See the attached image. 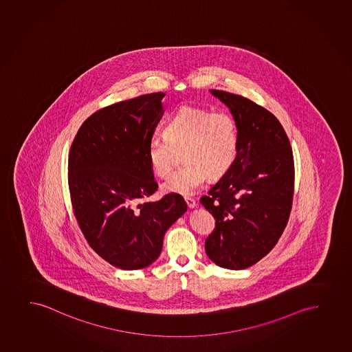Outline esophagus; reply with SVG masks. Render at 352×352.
Listing matches in <instances>:
<instances>
[{"mask_svg":"<svg viewBox=\"0 0 352 352\" xmlns=\"http://www.w3.org/2000/svg\"><path fill=\"white\" fill-rule=\"evenodd\" d=\"M185 201H186V204H188L190 209H193L196 206V201L191 198V197H185Z\"/></svg>","mask_w":352,"mask_h":352,"instance_id":"1","label":"esophagus"}]
</instances>
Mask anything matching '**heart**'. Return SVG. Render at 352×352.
<instances>
[{
    "label": "heart",
    "instance_id": "obj_1",
    "mask_svg": "<svg viewBox=\"0 0 352 352\" xmlns=\"http://www.w3.org/2000/svg\"><path fill=\"white\" fill-rule=\"evenodd\" d=\"M239 149V128L232 114L184 106L146 146L153 172L164 178L183 155V168L169 175L162 191L193 195L208 178L223 177L233 166Z\"/></svg>",
    "mask_w": 352,
    "mask_h": 352
}]
</instances>
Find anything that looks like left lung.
Segmentation results:
<instances>
[{"instance_id":"8db88e82","label":"left lung","mask_w":352,"mask_h":352,"mask_svg":"<svg viewBox=\"0 0 352 352\" xmlns=\"http://www.w3.org/2000/svg\"><path fill=\"white\" fill-rule=\"evenodd\" d=\"M239 128L236 159L201 203L216 219L206 256L221 267L242 270L266 256L288 222L294 195V157L278 119L256 102L211 89Z\"/></svg>"}]
</instances>
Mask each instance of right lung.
<instances>
[{"instance_id": "1", "label": "right lung", "mask_w": 352, "mask_h": 352, "mask_svg": "<svg viewBox=\"0 0 352 352\" xmlns=\"http://www.w3.org/2000/svg\"><path fill=\"white\" fill-rule=\"evenodd\" d=\"M164 93L96 111L78 129L69 154L74 214L89 246L122 270L149 266L167 229L188 210L183 197L140 203L157 190L146 146L164 114Z\"/></svg>"}]
</instances>
